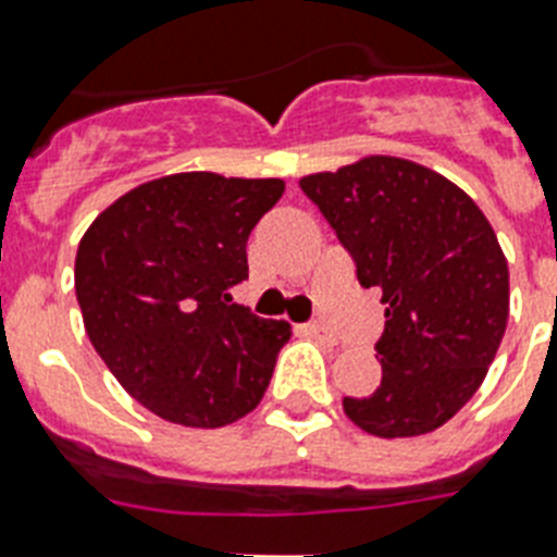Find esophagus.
Returning <instances> with one entry per match:
<instances>
[{"instance_id": "obj_1", "label": "esophagus", "mask_w": 557, "mask_h": 557, "mask_svg": "<svg viewBox=\"0 0 557 557\" xmlns=\"http://www.w3.org/2000/svg\"><path fill=\"white\" fill-rule=\"evenodd\" d=\"M302 334H306V337H311V341L325 343V346H334V343H337V337H334L332 329H325V325H320V323H306L302 325Z\"/></svg>"}]
</instances>
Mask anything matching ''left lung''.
<instances>
[{
  "label": "left lung",
  "instance_id": "1",
  "mask_svg": "<svg viewBox=\"0 0 557 557\" xmlns=\"http://www.w3.org/2000/svg\"><path fill=\"white\" fill-rule=\"evenodd\" d=\"M357 283L381 288V386L343 397L377 437L426 435L455 418L495 360L509 318V269L490 220L446 176L397 157H366L300 180Z\"/></svg>",
  "mask_w": 557,
  "mask_h": 557
}]
</instances>
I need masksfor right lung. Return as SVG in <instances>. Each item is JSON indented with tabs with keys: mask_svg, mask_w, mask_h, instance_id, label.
I'll list each match as a JSON object with an SVG mask.
<instances>
[{
	"mask_svg": "<svg viewBox=\"0 0 557 557\" xmlns=\"http://www.w3.org/2000/svg\"><path fill=\"white\" fill-rule=\"evenodd\" d=\"M283 180L171 174L108 206L76 251L85 332L137 404L183 426L216 429L260 404L283 320L232 302L246 243Z\"/></svg>",
	"mask_w": 557,
	"mask_h": 557,
	"instance_id": "obj_1",
	"label": "right lung"
}]
</instances>
